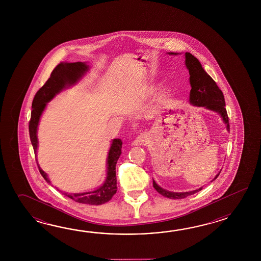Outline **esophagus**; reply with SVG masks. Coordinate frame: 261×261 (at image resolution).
<instances>
[{
    "label": "esophagus",
    "mask_w": 261,
    "mask_h": 261,
    "mask_svg": "<svg viewBox=\"0 0 261 261\" xmlns=\"http://www.w3.org/2000/svg\"><path fill=\"white\" fill-rule=\"evenodd\" d=\"M146 142H147L146 135L144 134V133H142V134H140V135L136 137L133 143H134V144H136V145H144V144H146Z\"/></svg>",
    "instance_id": "1"
}]
</instances>
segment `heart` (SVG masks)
I'll return each mask as SVG.
<instances>
[{
    "instance_id": "b5f03b06",
    "label": "heart",
    "mask_w": 261,
    "mask_h": 261,
    "mask_svg": "<svg viewBox=\"0 0 261 261\" xmlns=\"http://www.w3.org/2000/svg\"><path fill=\"white\" fill-rule=\"evenodd\" d=\"M167 100H168V97H167L166 95H164V97H163V100H164V101H166Z\"/></svg>"
}]
</instances>
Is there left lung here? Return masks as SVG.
<instances>
[{
    "mask_svg": "<svg viewBox=\"0 0 261 261\" xmlns=\"http://www.w3.org/2000/svg\"><path fill=\"white\" fill-rule=\"evenodd\" d=\"M186 65L189 69V75H190L189 81L191 85L189 101L194 106H198V107L203 106L209 110L219 113L221 115L224 122L227 124V130H229V121L227 117V109L225 107L226 106L225 98L221 89L218 88L215 80L204 71V69L201 66L198 59L195 58L194 56L189 52L186 53ZM218 175L219 173L215 177V179H217ZM153 187L160 194L172 200L184 199L188 196L195 194L196 192H199L202 189V188H200L190 192L175 193V192H171V191H167L165 189H161L155 183V181H153Z\"/></svg>",
    "mask_w": 261,
    "mask_h": 261,
    "instance_id": "obj_1",
    "label": "left lung"
}]
</instances>
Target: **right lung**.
<instances>
[{"label":"right lung","mask_w":261,"mask_h":261,"mask_svg":"<svg viewBox=\"0 0 261 261\" xmlns=\"http://www.w3.org/2000/svg\"><path fill=\"white\" fill-rule=\"evenodd\" d=\"M88 65L83 62H61L54 68L50 77L44 83V86L36 92L32 105V114L29 122V133L31 142L34 146V154L36 155L37 150V127L40 117L44 111L46 102L49 101L61 89L67 85H72L77 81L84 72L88 70ZM122 141L120 139H115L113 141L111 148L108 154V171L105 184L92 192H86L81 194H67L65 196L76 201L78 203H86L90 205H100L111 200L117 192V176H116V164L119 155H121ZM38 165V163H37ZM39 172L45 181L50 183L46 173L40 168Z\"/></svg>","instance_id":"obj_1"}]
</instances>
